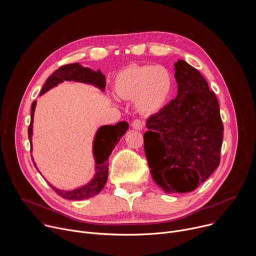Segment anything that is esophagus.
<instances>
[{"instance_id":"1","label":"esophagus","mask_w":256,"mask_h":256,"mask_svg":"<svg viewBox=\"0 0 256 256\" xmlns=\"http://www.w3.org/2000/svg\"><path fill=\"white\" fill-rule=\"evenodd\" d=\"M144 122H142V120H134L132 122V126L134 130H142L144 128Z\"/></svg>"}]
</instances>
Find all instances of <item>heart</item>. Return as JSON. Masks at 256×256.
Wrapping results in <instances>:
<instances>
[{
    "label": "heart",
    "instance_id": "1",
    "mask_svg": "<svg viewBox=\"0 0 256 256\" xmlns=\"http://www.w3.org/2000/svg\"><path fill=\"white\" fill-rule=\"evenodd\" d=\"M114 88L116 95L134 100L142 114H154L166 104L172 88L171 72L162 66H128L116 75Z\"/></svg>",
    "mask_w": 256,
    "mask_h": 256
}]
</instances>
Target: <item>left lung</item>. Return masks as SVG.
<instances>
[{
	"label": "left lung",
	"instance_id": "obj_1",
	"mask_svg": "<svg viewBox=\"0 0 256 256\" xmlns=\"http://www.w3.org/2000/svg\"><path fill=\"white\" fill-rule=\"evenodd\" d=\"M176 98L151 116L144 134L151 175L166 194L194 190L220 164L223 122L218 99L200 72L174 64Z\"/></svg>",
	"mask_w": 256,
	"mask_h": 256
}]
</instances>
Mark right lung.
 I'll list each match as a JSON object with an SVG mask.
<instances>
[{"instance_id": "right-lung-1", "label": "right lung", "mask_w": 256, "mask_h": 256, "mask_svg": "<svg viewBox=\"0 0 256 256\" xmlns=\"http://www.w3.org/2000/svg\"><path fill=\"white\" fill-rule=\"evenodd\" d=\"M64 81H72L93 85L100 89L102 92H104L106 85L105 76L102 74L100 70H94L90 68H84L79 62H75L58 68V70H56L50 77L48 78L46 84L42 89L40 95L46 93L48 91H50V89ZM35 107L36 101H34L31 105V122L28 128V138L31 144V149ZM128 130V124L126 122H120L114 126H102L97 130L93 140V157L95 161V173L88 184L70 190L56 188V186L50 184L48 181V184L60 196L70 200H82L98 194L105 186V184L107 181L108 158ZM33 164L40 172L35 162H33Z\"/></svg>"}]
</instances>
